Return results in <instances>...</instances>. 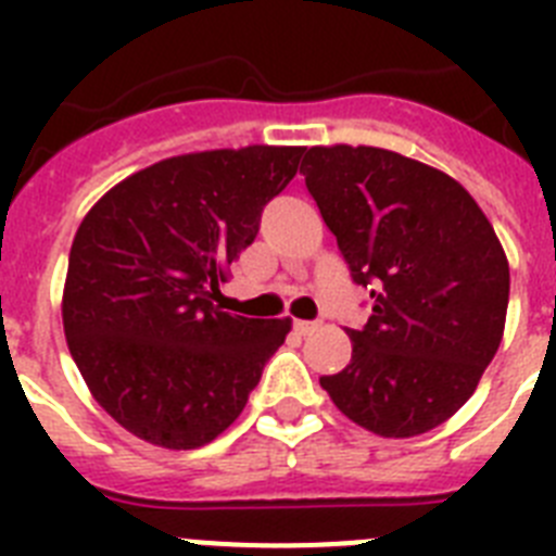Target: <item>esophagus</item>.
Wrapping results in <instances>:
<instances>
[{
  "mask_svg": "<svg viewBox=\"0 0 556 556\" xmlns=\"http://www.w3.org/2000/svg\"><path fill=\"white\" fill-rule=\"evenodd\" d=\"M294 331L301 333V337H308V333H314V331H317V323L298 320V323H294Z\"/></svg>",
  "mask_w": 556,
  "mask_h": 556,
  "instance_id": "34e87169",
  "label": "esophagus"
}]
</instances>
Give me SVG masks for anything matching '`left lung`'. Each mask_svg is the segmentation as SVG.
Here are the masks:
<instances>
[{
	"mask_svg": "<svg viewBox=\"0 0 556 556\" xmlns=\"http://www.w3.org/2000/svg\"><path fill=\"white\" fill-rule=\"evenodd\" d=\"M301 172L372 314L348 328L351 365L323 376L337 409L378 437L445 424L504 337L509 264L451 175L381 147H308Z\"/></svg>",
	"mask_w": 556,
	"mask_h": 556,
	"instance_id": "1",
	"label": "left lung"
}]
</instances>
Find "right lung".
<instances>
[{
  "instance_id": "add662e5",
  "label": "right lung",
  "mask_w": 556,
  "mask_h": 556,
  "mask_svg": "<svg viewBox=\"0 0 556 556\" xmlns=\"http://www.w3.org/2000/svg\"><path fill=\"white\" fill-rule=\"evenodd\" d=\"M306 147L186 152L105 191L68 253L63 331L97 404L169 451L242 415L292 320H250L214 301Z\"/></svg>"
}]
</instances>
